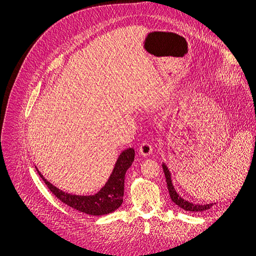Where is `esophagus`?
I'll return each mask as SVG.
<instances>
[{
	"label": "esophagus",
	"mask_w": 256,
	"mask_h": 256,
	"mask_svg": "<svg viewBox=\"0 0 256 256\" xmlns=\"http://www.w3.org/2000/svg\"><path fill=\"white\" fill-rule=\"evenodd\" d=\"M138 152H140V154H142L144 156L150 155L152 153V146H151V144H149L148 142H143L141 144V146L138 147Z\"/></svg>",
	"instance_id": "esophagus-1"
}]
</instances>
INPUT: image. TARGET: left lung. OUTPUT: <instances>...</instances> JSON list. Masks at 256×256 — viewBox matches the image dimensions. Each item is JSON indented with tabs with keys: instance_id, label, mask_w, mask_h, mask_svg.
<instances>
[{
	"instance_id": "1",
	"label": "left lung",
	"mask_w": 256,
	"mask_h": 256,
	"mask_svg": "<svg viewBox=\"0 0 256 256\" xmlns=\"http://www.w3.org/2000/svg\"><path fill=\"white\" fill-rule=\"evenodd\" d=\"M162 168H164V172L166 176V184H168V189L170 192V199L172 200V202L174 204H176L178 207L182 208L186 212H205L207 209L210 208L212 206V204H206V205H199V204H193L190 203L188 201L184 200L182 198H180V196L176 192L172 182V178H170V174L168 170V168L162 164Z\"/></svg>"
}]
</instances>
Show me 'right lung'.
<instances>
[{"label": "right lung", "mask_w": 256, "mask_h": 256, "mask_svg": "<svg viewBox=\"0 0 256 256\" xmlns=\"http://www.w3.org/2000/svg\"><path fill=\"white\" fill-rule=\"evenodd\" d=\"M134 158V150H124L116 161L114 170L104 187L95 195L78 196L67 194L49 182L38 170L40 176L47 184L48 189L63 203L76 210L90 216H104L116 210L124 200V174L132 166Z\"/></svg>", "instance_id": "add662e5"}]
</instances>
